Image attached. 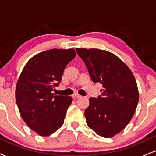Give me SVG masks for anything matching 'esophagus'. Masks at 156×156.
Returning <instances> with one entry per match:
<instances>
[{"mask_svg":"<svg viewBox=\"0 0 156 156\" xmlns=\"http://www.w3.org/2000/svg\"><path fill=\"white\" fill-rule=\"evenodd\" d=\"M81 98V95H80V94H78V93H75V94H73V99H78V98Z\"/></svg>","mask_w":156,"mask_h":156,"instance_id":"obj_1","label":"esophagus"}]
</instances>
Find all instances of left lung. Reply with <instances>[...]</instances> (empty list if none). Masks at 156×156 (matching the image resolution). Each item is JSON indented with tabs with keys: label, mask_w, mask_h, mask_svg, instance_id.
<instances>
[{
	"label": "left lung",
	"mask_w": 156,
	"mask_h": 156,
	"mask_svg": "<svg viewBox=\"0 0 156 156\" xmlns=\"http://www.w3.org/2000/svg\"><path fill=\"white\" fill-rule=\"evenodd\" d=\"M94 83L103 84L101 96L89 98L85 110L88 126L102 137L121 132L131 120L139 102L135 77L119 57L100 49L76 48Z\"/></svg>",
	"instance_id": "left-lung-1"
}]
</instances>
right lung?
I'll use <instances>...</instances> for the list:
<instances>
[{
    "label": "right lung",
    "instance_id": "add662e5",
    "mask_svg": "<svg viewBox=\"0 0 156 156\" xmlns=\"http://www.w3.org/2000/svg\"><path fill=\"white\" fill-rule=\"evenodd\" d=\"M74 49H51L34 55L20 75L15 98L26 125L42 136L55 133L64 124L72 103L70 96L55 95L64 68L75 58Z\"/></svg>",
    "mask_w": 156,
    "mask_h": 156
}]
</instances>
